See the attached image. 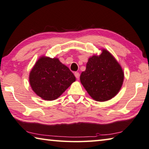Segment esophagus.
Instances as JSON below:
<instances>
[{"instance_id":"obj_1","label":"esophagus","mask_w":149,"mask_h":149,"mask_svg":"<svg viewBox=\"0 0 149 149\" xmlns=\"http://www.w3.org/2000/svg\"><path fill=\"white\" fill-rule=\"evenodd\" d=\"M74 75H75V77L77 78V79H79V76H80V74H79V72H75Z\"/></svg>"}]
</instances>
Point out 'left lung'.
<instances>
[{"label": "left lung", "mask_w": 149, "mask_h": 149, "mask_svg": "<svg viewBox=\"0 0 149 149\" xmlns=\"http://www.w3.org/2000/svg\"><path fill=\"white\" fill-rule=\"evenodd\" d=\"M124 74L120 64L111 53L102 49L100 55L88 58L86 70L80 76L81 83L94 100L105 102L120 91Z\"/></svg>", "instance_id": "obj_1"}]
</instances>
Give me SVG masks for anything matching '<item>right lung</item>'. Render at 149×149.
I'll return each instance as SVG.
<instances>
[{"label":"right lung","mask_w":149,"mask_h":149,"mask_svg":"<svg viewBox=\"0 0 149 149\" xmlns=\"http://www.w3.org/2000/svg\"><path fill=\"white\" fill-rule=\"evenodd\" d=\"M74 81V75L58 58L45 56H40L29 74L32 91L48 101L57 99Z\"/></svg>","instance_id":"1"}]
</instances>
